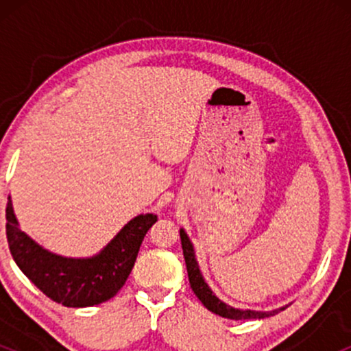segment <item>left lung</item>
Instances as JSON below:
<instances>
[{"instance_id":"8db88e82","label":"left lung","mask_w":351,"mask_h":351,"mask_svg":"<svg viewBox=\"0 0 351 351\" xmlns=\"http://www.w3.org/2000/svg\"><path fill=\"white\" fill-rule=\"evenodd\" d=\"M180 237H181V247H183V256H184V263H186V269H188V279H189V285H191L193 292L196 293V297L203 302V305L211 312L217 313V315L224 317V318H232V320H249V318H265L271 317L274 313H279L280 310H284V307L279 310H272V312H252V310H239V308H232L229 305L223 304L215 293L211 292V289L208 287V284L204 282L203 276H201L198 263L195 259V251H193V244L189 241V237L186 236V232L183 229H180Z\"/></svg>"}]
</instances>
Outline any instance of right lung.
<instances>
[{
  "mask_svg": "<svg viewBox=\"0 0 351 351\" xmlns=\"http://www.w3.org/2000/svg\"><path fill=\"white\" fill-rule=\"evenodd\" d=\"M6 237L18 267L36 287L64 307H92L115 295L138 256L145 234L158 221L156 215L134 217L99 256L67 259L39 247L18 228L11 201L6 206Z\"/></svg>",
  "mask_w": 351,
  "mask_h": 351,
  "instance_id": "1",
  "label": "right lung"
}]
</instances>
